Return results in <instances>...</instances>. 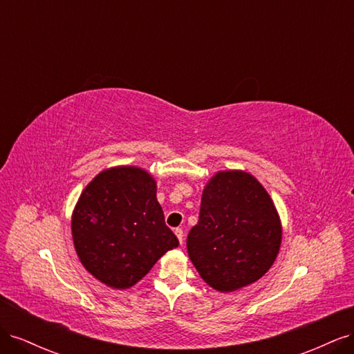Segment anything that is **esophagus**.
<instances>
[{"mask_svg": "<svg viewBox=\"0 0 354 354\" xmlns=\"http://www.w3.org/2000/svg\"><path fill=\"white\" fill-rule=\"evenodd\" d=\"M174 233H176V236L178 238V242H180V243H183V241H185V233H183V229H176V230H174Z\"/></svg>", "mask_w": 354, "mask_h": 354, "instance_id": "34e87169", "label": "esophagus"}]
</instances>
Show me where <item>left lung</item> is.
Segmentation results:
<instances>
[{"instance_id": "obj_1", "label": "left lung", "mask_w": 354, "mask_h": 354, "mask_svg": "<svg viewBox=\"0 0 354 354\" xmlns=\"http://www.w3.org/2000/svg\"><path fill=\"white\" fill-rule=\"evenodd\" d=\"M281 241L279 216L260 181L245 171H221L202 192L187 252L203 281L230 292L270 269Z\"/></svg>"}]
</instances>
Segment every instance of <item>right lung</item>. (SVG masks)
Instances as JSON below:
<instances>
[{
	"label": "right lung",
	"mask_w": 354,
	"mask_h": 354,
	"mask_svg": "<svg viewBox=\"0 0 354 354\" xmlns=\"http://www.w3.org/2000/svg\"><path fill=\"white\" fill-rule=\"evenodd\" d=\"M72 236L85 269L115 289L137 283L178 246L156 199L155 180L137 167H115L94 177L73 209Z\"/></svg>",
	"instance_id": "1"
}]
</instances>
